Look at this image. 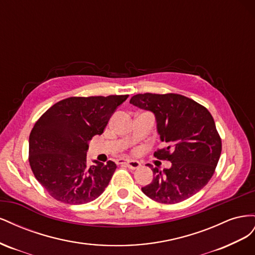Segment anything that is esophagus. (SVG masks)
Returning a JSON list of instances; mask_svg holds the SVG:
<instances>
[{
  "mask_svg": "<svg viewBox=\"0 0 255 255\" xmlns=\"http://www.w3.org/2000/svg\"><path fill=\"white\" fill-rule=\"evenodd\" d=\"M117 164L118 165H127V167L130 170H135V169H138L141 165L139 161L137 160H129V159H123V158H119L117 159Z\"/></svg>",
  "mask_w": 255,
  "mask_h": 255,
  "instance_id": "34e87169",
  "label": "esophagus"
}]
</instances>
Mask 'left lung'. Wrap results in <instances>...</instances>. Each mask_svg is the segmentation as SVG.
Returning <instances> with one entry per match:
<instances>
[{"mask_svg": "<svg viewBox=\"0 0 255 255\" xmlns=\"http://www.w3.org/2000/svg\"><path fill=\"white\" fill-rule=\"evenodd\" d=\"M155 115L166 146L154 152L171 167H151L153 181L141 190L154 201L174 204L201 190L212 179L221 154V138L213 116L194 100L177 94H139L129 101Z\"/></svg>", "mask_w": 255, "mask_h": 255, "instance_id": "1", "label": "left lung"}]
</instances>
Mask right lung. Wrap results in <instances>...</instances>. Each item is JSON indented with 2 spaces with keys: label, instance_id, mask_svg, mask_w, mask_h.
<instances>
[{
  "label": "right lung",
  "instance_id": "right-lung-1",
  "mask_svg": "<svg viewBox=\"0 0 255 255\" xmlns=\"http://www.w3.org/2000/svg\"><path fill=\"white\" fill-rule=\"evenodd\" d=\"M125 96L71 97L51 106L29 134L28 161L49 195L67 204L94 201L109 185L116 164H87L88 141L101 135Z\"/></svg>",
  "mask_w": 255,
  "mask_h": 255
}]
</instances>
